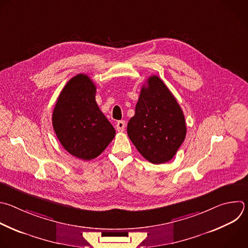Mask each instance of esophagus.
<instances>
[{"label":"esophagus","mask_w":248,"mask_h":248,"mask_svg":"<svg viewBox=\"0 0 248 248\" xmlns=\"http://www.w3.org/2000/svg\"><path fill=\"white\" fill-rule=\"evenodd\" d=\"M116 127H117V130L119 132H123L124 130V127H125V122L124 121H119L116 124Z\"/></svg>","instance_id":"1"}]
</instances>
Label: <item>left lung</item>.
<instances>
[{
	"mask_svg": "<svg viewBox=\"0 0 248 248\" xmlns=\"http://www.w3.org/2000/svg\"><path fill=\"white\" fill-rule=\"evenodd\" d=\"M183 111L173 94L155 75L148 78L127 124V134L138 152L150 162L170 160L185 140Z\"/></svg>",
	"mask_w": 248,
	"mask_h": 248,
	"instance_id": "1",
	"label": "left lung"
}]
</instances>
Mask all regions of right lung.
<instances>
[{
	"label": "right lung",
	"mask_w": 248,
	"mask_h": 248,
	"mask_svg": "<svg viewBox=\"0 0 248 248\" xmlns=\"http://www.w3.org/2000/svg\"><path fill=\"white\" fill-rule=\"evenodd\" d=\"M96 87L88 75L73 77L63 88L52 112V126L64 149L90 160L110 144L116 130L95 101Z\"/></svg>",
	"instance_id": "add662e5"
}]
</instances>
